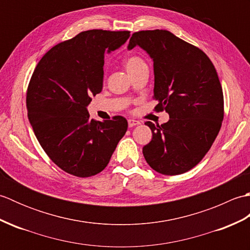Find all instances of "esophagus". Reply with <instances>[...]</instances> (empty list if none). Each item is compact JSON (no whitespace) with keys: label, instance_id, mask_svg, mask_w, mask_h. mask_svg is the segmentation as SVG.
<instances>
[{"label":"esophagus","instance_id":"34e87169","mask_svg":"<svg viewBox=\"0 0 250 250\" xmlns=\"http://www.w3.org/2000/svg\"><path fill=\"white\" fill-rule=\"evenodd\" d=\"M140 124H141L140 121L134 120V119H129V120H128V125H129L130 128H132V126H135V125H140Z\"/></svg>","mask_w":250,"mask_h":250}]
</instances>
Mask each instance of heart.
<instances>
[{
    "label": "heart",
    "mask_w": 250,
    "mask_h": 250,
    "mask_svg": "<svg viewBox=\"0 0 250 250\" xmlns=\"http://www.w3.org/2000/svg\"><path fill=\"white\" fill-rule=\"evenodd\" d=\"M144 65H146V63L144 62V60L141 59L140 57H136V56L129 57L125 60V70H126V72L129 73V75L133 74L134 72L139 70V68H141L142 66H144Z\"/></svg>",
    "instance_id": "b5f03b06"
}]
</instances>
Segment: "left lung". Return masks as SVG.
Here are the masks:
<instances>
[{"instance_id":"left-lung-1","label":"left lung","mask_w":250,"mask_h":250,"mask_svg":"<svg viewBox=\"0 0 250 250\" xmlns=\"http://www.w3.org/2000/svg\"><path fill=\"white\" fill-rule=\"evenodd\" d=\"M139 46L153 62L157 110L169 120L145 122L152 139L143 147L146 162L163 175H179L198 164L219 133L224 94L216 68L201 49L166 30L135 32L128 49Z\"/></svg>"}]
</instances>
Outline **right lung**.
<instances>
[{"label": "right lung", "mask_w": 250, "mask_h": 250, "mask_svg": "<svg viewBox=\"0 0 250 250\" xmlns=\"http://www.w3.org/2000/svg\"><path fill=\"white\" fill-rule=\"evenodd\" d=\"M129 37V31H83L52 47L31 77L26 107L34 134L52 162L74 176L102 172L128 129L121 116L90 119L87 107L102 91L105 52Z\"/></svg>", "instance_id": "right-lung-1"}]
</instances>
